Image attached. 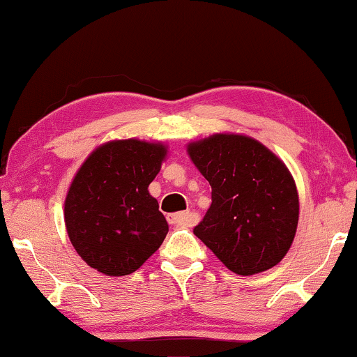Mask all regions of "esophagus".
Listing matches in <instances>:
<instances>
[{"mask_svg": "<svg viewBox=\"0 0 357 357\" xmlns=\"http://www.w3.org/2000/svg\"><path fill=\"white\" fill-rule=\"evenodd\" d=\"M168 223L178 228H188L192 227L195 222V217L190 212H181V213H169L168 215Z\"/></svg>", "mask_w": 357, "mask_h": 357, "instance_id": "34e87169", "label": "esophagus"}]
</instances>
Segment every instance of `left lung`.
<instances>
[{"label":"left lung","mask_w":357,"mask_h":357,"mask_svg":"<svg viewBox=\"0 0 357 357\" xmlns=\"http://www.w3.org/2000/svg\"><path fill=\"white\" fill-rule=\"evenodd\" d=\"M188 155L212 185V205L194 234L243 277L280 264L299 220L298 189L283 160L254 137L234 132L192 140Z\"/></svg>","instance_id":"8db88e82"}]
</instances>
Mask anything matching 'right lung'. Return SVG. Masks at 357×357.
Instances as JSON below:
<instances>
[{
	"mask_svg": "<svg viewBox=\"0 0 357 357\" xmlns=\"http://www.w3.org/2000/svg\"><path fill=\"white\" fill-rule=\"evenodd\" d=\"M167 157L163 142L116 139L80 165L64 200V225L89 267L124 277L157 252L168 223L149 185Z\"/></svg>",
	"mask_w": 357,
	"mask_h": 357,
	"instance_id": "add662e5",
	"label": "right lung"
}]
</instances>
